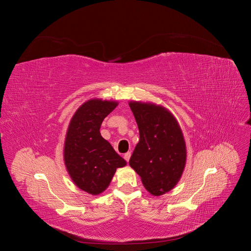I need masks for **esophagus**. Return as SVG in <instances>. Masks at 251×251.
<instances>
[{"mask_svg":"<svg viewBox=\"0 0 251 251\" xmlns=\"http://www.w3.org/2000/svg\"><path fill=\"white\" fill-rule=\"evenodd\" d=\"M124 158L126 159V162H128V160H130V158H131V151H127V153H126Z\"/></svg>","mask_w":251,"mask_h":251,"instance_id":"1","label":"esophagus"}]
</instances>
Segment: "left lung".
I'll use <instances>...</instances> for the list:
<instances>
[{"mask_svg":"<svg viewBox=\"0 0 251 251\" xmlns=\"http://www.w3.org/2000/svg\"><path fill=\"white\" fill-rule=\"evenodd\" d=\"M139 128V142L130 158L131 168L154 196L170 192L179 182L186 162V147L173 114L155 103L130 101Z\"/></svg>","mask_w":251,"mask_h":251,"instance_id":"obj_1","label":"left lung"}]
</instances>
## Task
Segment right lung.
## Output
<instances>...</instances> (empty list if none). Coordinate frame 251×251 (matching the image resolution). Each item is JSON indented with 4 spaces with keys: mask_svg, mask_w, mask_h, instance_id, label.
Here are the masks:
<instances>
[{
    "mask_svg": "<svg viewBox=\"0 0 251 251\" xmlns=\"http://www.w3.org/2000/svg\"><path fill=\"white\" fill-rule=\"evenodd\" d=\"M117 105V101L90 100L75 112L68 126L65 165L75 185L90 195L102 193L116 170L126 164L100 132L103 119Z\"/></svg>",
    "mask_w": 251,
    "mask_h": 251,
    "instance_id": "add662e5",
    "label": "right lung"
}]
</instances>
